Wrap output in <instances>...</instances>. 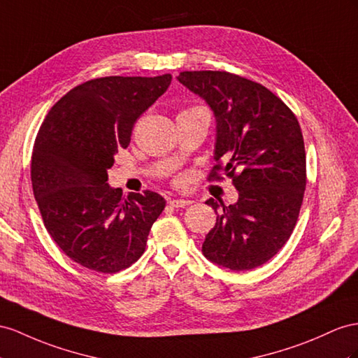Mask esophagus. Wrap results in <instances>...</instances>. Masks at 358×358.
<instances>
[{"instance_id": "obj_1", "label": "esophagus", "mask_w": 358, "mask_h": 358, "mask_svg": "<svg viewBox=\"0 0 358 358\" xmlns=\"http://www.w3.org/2000/svg\"><path fill=\"white\" fill-rule=\"evenodd\" d=\"M169 204L176 208H185L192 204V201L190 199H171Z\"/></svg>"}]
</instances>
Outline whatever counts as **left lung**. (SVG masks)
<instances>
[{
    "mask_svg": "<svg viewBox=\"0 0 358 358\" xmlns=\"http://www.w3.org/2000/svg\"><path fill=\"white\" fill-rule=\"evenodd\" d=\"M180 83L203 98L216 121L217 171L233 178L239 199L206 204L217 217L203 254L221 268L250 271L271 260L295 228L306 190V150L292 110L269 89L221 71H185Z\"/></svg>",
    "mask_w": 358,
    "mask_h": 358,
    "instance_id": "obj_1",
    "label": "left lung"
}]
</instances>
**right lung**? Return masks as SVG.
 <instances>
[{
  "mask_svg": "<svg viewBox=\"0 0 358 358\" xmlns=\"http://www.w3.org/2000/svg\"><path fill=\"white\" fill-rule=\"evenodd\" d=\"M172 76L104 77L69 90L36 136L31 185L45 228L69 259L115 273L141 257L166 201L155 192L122 196L107 185L117 150Z\"/></svg>",
  "mask_w": 358,
  "mask_h": 358,
  "instance_id": "1",
  "label": "right lung"
}]
</instances>
